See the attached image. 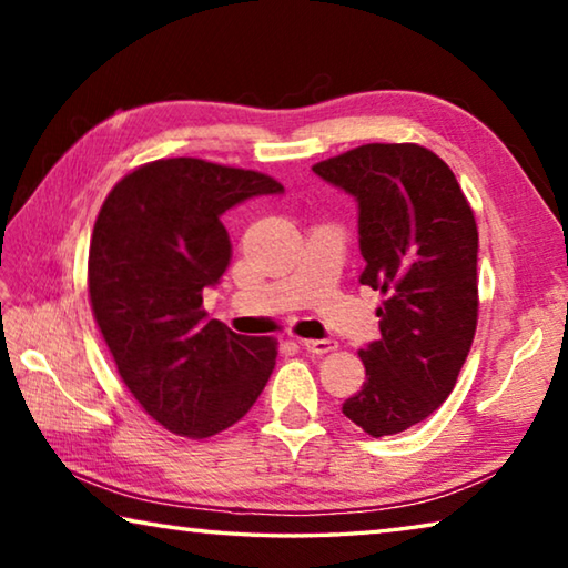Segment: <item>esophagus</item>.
<instances>
[{"label": "esophagus", "instance_id": "1", "mask_svg": "<svg viewBox=\"0 0 568 568\" xmlns=\"http://www.w3.org/2000/svg\"><path fill=\"white\" fill-rule=\"evenodd\" d=\"M301 348L313 355H325L333 353L338 345H335V341H301Z\"/></svg>", "mask_w": 568, "mask_h": 568}]
</instances>
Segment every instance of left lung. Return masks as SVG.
<instances>
[{
  "label": "left lung",
  "mask_w": 568,
  "mask_h": 568,
  "mask_svg": "<svg viewBox=\"0 0 568 568\" xmlns=\"http://www.w3.org/2000/svg\"><path fill=\"white\" fill-rule=\"evenodd\" d=\"M358 200L363 271L381 341L343 413L373 438L426 420L454 390L478 323V227L450 168L413 142H371L313 165Z\"/></svg>",
  "instance_id": "obj_1"
}]
</instances>
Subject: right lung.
Segmentation results:
<instances>
[{
	"label": "right lung",
	"mask_w": 568,
	"mask_h": 568,
	"mask_svg": "<svg viewBox=\"0 0 568 568\" xmlns=\"http://www.w3.org/2000/svg\"><path fill=\"white\" fill-rule=\"evenodd\" d=\"M283 192L271 175L170 158L110 190L88 261L92 315L134 400L170 434L210 438L253 408L277 341L207 321L203 291L223 277L230 237L220 215Z\"/></svg>",
	"instance_id": "right-lung-1"
}]
</instances>
